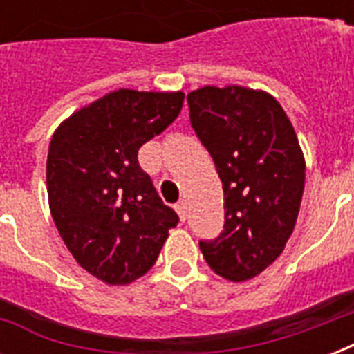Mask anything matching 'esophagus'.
<instances>
[{
    "instance_id": "1",
    "label": "esophagus",
    "mask_w": 354,
    "mask_h": 354,
    "mask_svg": "<svg viewBox=\"0 0 354 354\" xmlns=\"http://www.w3.org/2000/svg\"><path fill=\"white\" fill-rule=\"evenodd\" d=\"M174 209H176L178 216H180V221L185 222V218H187V204H185V200H182V202H178Z\"/></svg>"
}]
</instances>
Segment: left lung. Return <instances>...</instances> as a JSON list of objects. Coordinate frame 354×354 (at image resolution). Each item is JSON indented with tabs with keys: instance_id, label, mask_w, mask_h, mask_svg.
Instances as JSON below:
<instances>
[{
	"instance_id": "left-lung-1",
	"label": "left lung",
	"mask_w": 354,
	"mask_h": 354,
	"mask_svg": "<svg viewBox=\"0 0 354 354\" xmlns=\"http://www.w3.org/2000/svg\"><path fill=\"white\" fill-rule=\"evenodd\" d=\"M191 124L224 189V230L200 250L233 283L253 279L285 250L305 187V158L290 119L263 90L204 86L187 95Z\"/></svg>"
}]
</instances>
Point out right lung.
<instances>
[{
  "label": "right lung",
  "instance_id": "1",
  "mask_svg": "<svg viewBox=\"0 0 354 354\" xmlns=\"http://www.w3.org/2000/svg\"><path fill=\"white\" fill-rule=\"evenodd\" d=\"M183 91L115 90L55 130L47 152V198L75 261L106 285H130L152 266L178 215L139 167V147L183 106Z\"/></svg>",
  "mask_w": 354,
  "mask_h": 354
}]
</instances>
